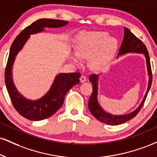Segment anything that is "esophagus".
<instances>
[{"mask_svg": "<svg viewBox=\"0 0 157 157\" xmlns=\"http://www.w3.org/2000/svg\"><path fill=\"white\" fill-rule=\"evenodd\" d=\"M80 80L81 82H86V77L85 76V75H81V76H80Z\"/></svg>", "mask_w": 157, "mask_h": 157, "instance_id": "esophagus-1", "label": "esophagus"}]
</instances>
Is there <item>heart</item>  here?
<instances>
[{
	"label": "heart",
	"mask_w": 157,
	"mask_h": 157,
	"mask_svg": "<svg viewBox=\"0 0 157 157\" xmlns=\"http://www.w3.org/2000/svg\"><path fill=\"white\" fill-rule=\"evenodd\" d=\"M117 41L114 38H109L105 32H92L86 33L80 38L77 45L76 54L79 58H86L98 53L92 60L94 67H99L110 58L116 51ZM77 61L76 58H73Z\"/></svg>",
	"instance_id": "1"
}]
</instances>
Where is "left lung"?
Instances as JSON below:
<instances>
[{
    "instance_id": "1",
    "label": "left lung",
    "mask_w": 157,
    "mask_h": 157,
    "mask_svg": "<svg viewBox=\"0 0 157 157\" xmlns=\"http://www.w3.org/2000/svg\"><path fill=\"white\" fill-rule=\"evenodd\" d=\"M131 52H141V53L145 55V58H146L148 75L149 77H150L146 94H145L144 99H143L142 103L140 104L138 108L134 111V112L127 115H124V116H113V115L109 114V113L104 111L102 108L99 106L97 101V75H95V74H92L89 77L90 82L93 85V91H92L91 96H90L89 101H88V108H89V110L91 113V114L98 121L104 123V124H109V125H118V124H124V123L126 122L127 121L135 118L143 107V105H144L145 99H146L149 90H150L151 86L152 71L148 50H147L145 45L143 44V41L140 39H138L134 33H132L128 28H124V39H123L122 44L121 45L118 54L123 55Z\"/></svg>"
}]
</instances>
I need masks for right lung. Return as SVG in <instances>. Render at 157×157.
I'll use <instances>...</instances> for the list:
<instances>
[{"label": "right lung", "mask_w": 157, "mask_h": 157, "mask_svg": "<svg viewBox=\"0 0 157 157\" xmlns=\"http://www.w3.org/2000/svg\"><path fill=\"white\" fill-rule=\"evenodd\" d=\"M67 21L55 19H39L28 25L13 41L5 70V83L14 109L24 118L31 121H41L53 115L63 105L64 97L69 89L80 82V72L60 74L56 77L50 90L44 97L37 101H29L17 90L12 79V67L15 56L21 50L30 34L38 33L44 28H58L65 25Z\"/></svg>", "instance_id": "1"}]
</instances>
